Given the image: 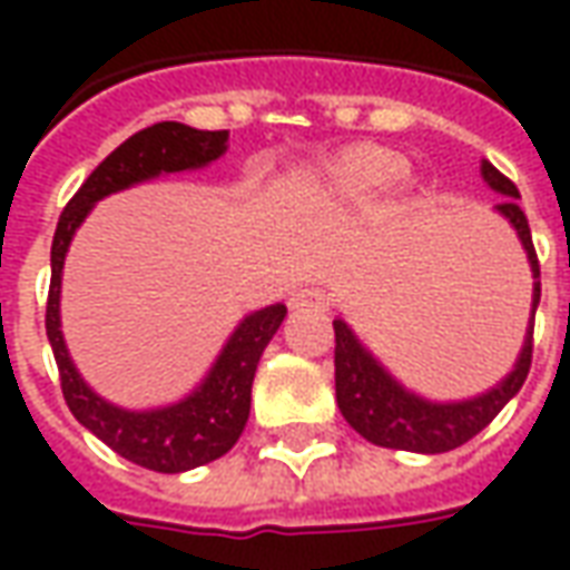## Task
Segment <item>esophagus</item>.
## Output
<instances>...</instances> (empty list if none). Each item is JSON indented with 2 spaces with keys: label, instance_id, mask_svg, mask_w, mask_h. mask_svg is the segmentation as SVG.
I'll return each instance as SVG.
<instances>
[{
  "label": "esophagus",
  "instance_id": "esophagus-1",
  "mask_svg": "<svg viewBox=\"0 0 570 570\" xmlns=\"http://www.w3.org/2000/svg\"><path fill=\"white\" fill-rule=\"evenodd\" d=\"M330 293L323 286H305V289H296L293 293V305L296 308H330Z\"/></svg>",
  "mask_w": 570,
  "mask_h": 570
}]
</instances>
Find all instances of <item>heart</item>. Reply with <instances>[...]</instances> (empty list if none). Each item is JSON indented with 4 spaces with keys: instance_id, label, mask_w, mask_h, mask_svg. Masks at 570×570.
I'll list each match as a JSON object with an SVG mask.
<instances>
[{
    "instance_id": "heart-1",
    "label": "heart",
    "mask_w": 570,
    "mask_h": 570,
    "mask_svg": "<svg viewBox=\"0 0 570 570\" xmlns=\"http://www.w3.org/2000/svg\"><path fill=\"white\" fill-rule=\"evenodd\" d=\"M394 174H396L394 161L360 151V155H351V158H345V161L335 167L333 186L338 188V191H345V195H360V191H366V188L387 183Z\"/></svg>"
}]
</instances>
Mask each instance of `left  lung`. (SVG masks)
<instances>
[{
    "label": "left lung",
    "instance_id": "1",
    "mask_svg": "<svg viewBox=\"0 0 570 570\" xmlns=\"http://www.w3.org/2000/svg\"><path fill=\"white\" fill-rule=\"evenodd\" d=\"M482 179L494 191L507 198L498 204V210L513 223L515 235L534 272V311L540 302V262L531 244V228L522 207H519V188L513 179L482 161ZM335 330V400L351 428L357 430L363 440L384 445V449H403V452L440 454L452 452L476 436L479 430L489 428L491 419L501 412L525 384L531 370V351H534V323L528 326L525 345L515 360V370L503 379L489 394L473 396L464 403H430L421 396L409 394L403 384H396L379 360L372 357L366 347L360 345L357 335L347 330L345 321H333Z\"/></svg>",
    "mask_w": 570,
    "mask_h": 570
}]
</instances>
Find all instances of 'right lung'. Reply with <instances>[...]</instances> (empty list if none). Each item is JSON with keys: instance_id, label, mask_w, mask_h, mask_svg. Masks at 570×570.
<instances>
[{"instance_id": "add662e5", "label": "right lung", "mask_w": 570, "mask_h": 570, "mask_svg": "<svg viewBox=\"0 0 570 570\" xmlns=\"http://www.w3.org/2000/svg\"><path fill=\"white\" fill-rule=\"evenodd\" d=\"M225 149H228V130H198L179 121H158L151 128L137 130L116 151H109L94 167V174L81 183L79 191L69 198L51 244V286H48L45 330L55 351L63 400L76 421L91 430L97 440H104L112 452L155 473H183L191 466L210 464L235 445L249 419V387L262 351L284 323L286 305H268L244 317L195 394H188L174 406L128 412L94 394L69 360L67 342L60 333V272H63L69 240L97 200L158 174L204 167L216 161Z\"/></svg>"}]
</instances>
